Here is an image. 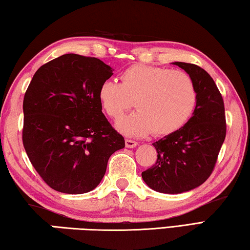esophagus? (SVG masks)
<instances>
[{
  "mask_svg": "<svg viewBox=\"0 0 250 250\" xmlns=\"http://www.w3.org/2000/svg\"><path fill=\"white\" fill-rule=\"evenodd\" d=\"M137 146H138L137 141L131 140V139H125V146L126 147H130V149H132V147H135Z\"/></svg>",
  "mask_w": 250,
  "mask_h": 250,
  "instance_id": "obj_1",
  "label": "esophagus"
}]
</instances>
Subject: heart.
<instances>
[{
  "instance_id": "heart-1",
  "label": "heart",
  "mask_w": 250,
  "mask_h": 250,
  "mask_svg": "<svg viewBox=\"0 0 250 250\" xmlns=\"http://www.w3.org/2000/svg\"><path fill=\"white\" fill-rule=\"evenodd\" d=\"M121 83L107 79L100 84L98 99L105 115L117 121L125 135L142 137L153 131L159 137L180 130L192 117L197 91L191 76L183 70L137 64L121 74Z\"/></svg>"
}]
</instances>
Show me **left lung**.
Returning a JSON list of instances; mask_svg holds the SVG:
<instances>
[{"instance_id":"obj_1","label":"left lung","mask_w":250,"mask_h":250,"mask_svg":"<svg viewBox=\"0 0 250 250\" xmlns=\"http://www.w3.org/2000/svg\"><path fill=\"white\" fill-rule=\"evenodd\" d=\"M173 64L192 77L197 103L184 126L153 143L158 160L142 172L149 188L167 194L188 192L204 183L214 171L226 137L224 100L210 75L197 65Z\"/></svg>"}]
</instances>
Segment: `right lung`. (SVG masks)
<instances>
[{
    "label": "right lung",
    "instance_id": "add662e5",
    "mask_svg": "<svg viewBox=\"0 0 250 250\" xmlns=\"http://www.w3.org/2000/svg\"><path fill=\"white\" fill-rule=\"evenodd\" d=\"M111 67L95 57L65 54L41 66L24 96L22 140L32 166L55 191L94 189L125 139L101 111L100 84Z\"/></svg>",
    "mask_w": 250,
    "mask_h": 250
}]
</instances>
